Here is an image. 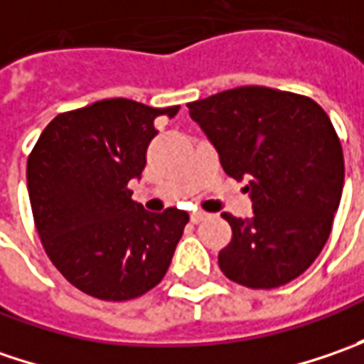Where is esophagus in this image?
<instances>
[{
    "instance_id": "obj_1",
    "label": "esophagus",
    "mask_w": 364,
    "mask_h": 364,
    "mask_svg": "<svg viewBox=\"0 0 364 364\" xmlns=\"http://www.w3.org/2000/svg\"><path fill=\"white\" fill-rule=\"evenodd\" d=\"M204 218H206V213H204V210H194V213L190 215V220H192V223H200Z\"/></svg>"
}]
</instances>
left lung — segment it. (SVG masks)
<instances>
[{
  "mask_svg": "<svg viewBox=\"0 0 364 364\" xmlns=\"http://www.w3.org/2000/svg\"><path fill=\"white\" fill-rule=\"evenodd\" d=\"M217 147L223 170L249 180L253 217L223 213L231 243L218 267L251 289L289 284L320 255L344 184L341 139L310 97L269 87H237L188 103Z\"/></svg>",
  "mask_w": 364,
  "mask_h": 364,
  "instance_id": "left-lung-1",
  "label": "left lung"
}]
</instances>
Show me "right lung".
<instances>
[{
  "mask_svg": "<svg viewBox=\"0 0 364 364\" xmlns=\"http://www.w3.org/2000/svg\"><path fill=\"white\" fill-rule=\"evenodd\" d=\"M180 107L154 109L105 99L56 115L28 156L36 231L66 282L92 298L144 296L166 275L188 213H147L129 180L146 168L154 121Z\"/></svg>",
  "mask_w": 364,
  "mask_h": 364,
  "instance_id": "obj_1",
  "label": "right lung"
}]
</instances>
